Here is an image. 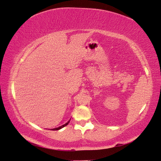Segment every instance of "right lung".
Listing matches in <instances>:
<instances>
[{
    "label": "right lung",
    "instance_id": "right-lung-1",
    "mask_svg": "<svg viewBox=\"0 0 161 161\" xmlns=\"http://www.w3.org/2000/svg\"><path fill=\"white\" fill-rule=\"evenodd\" d=\"M70 121V120H69ZM69 121L67 122V123H66L65 124H64V125H62V126H59V127H58V128H55V129H52L53 130H59V129H61L62 128H63V127H64V126H66L69 123Z\"/></svg>",
    "mask_w": 161,
    "mask_h": 161
}]
</instances>
